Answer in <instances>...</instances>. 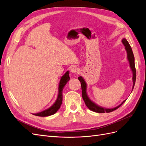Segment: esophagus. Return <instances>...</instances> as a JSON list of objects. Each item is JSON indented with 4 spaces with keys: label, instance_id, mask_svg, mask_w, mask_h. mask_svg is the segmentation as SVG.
<instances>
[{
    "label": "esophagus",
    "instance_id": "obj_1",
    "mask_svg": "<svg viewBox=\"0 0 146 146\" xmlns=\"http://www.w3.org/2000/svg\"><path fill=\"white\" fill-rule=\"evenodd\" d=\"M78 70L77 68L76 67H74L72 68L71 69H70V72L72 73V74H75V73H78Z\"/></svg>",
    "mask_w": 146,
    "mask_h": 146
}]
</instances>
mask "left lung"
<instances>
[{
	"label": "left lung",
	"instance_id": "left-lung-1",
	"mask_svg": "<svg viewBox=\"0 0 146 146\" xmlns=\"http://www.w3.org/2000/svg\"><path fill=\"white\" fill-rule=\"evenodd\" d=\"M122 42L123 43V44L125 46V48L127 51V58L128 60L129 61V63H130V67L132 70V72H133V88H132V90H133V88L136 82V69H135V57L133 54V51H132L131 48L129 44V43L127 41V39L123 38ZM79 81L81 83V86H82V98L83 99L85 102V103L86 105V107L89 108L90 110L92 111H94L96 113H110L112 112L114 110H116L118 108H119L125 102L126 100H123L122 102L118 105L117 107L113 108H105L101 107L100 106L96 105L95 103H94L93 102H92L90 98H88V96L86 93V83L85 81L84 80V79L82 78V77H79L78 78Z\"/></svg>",
	"mask_w": 146,
	"mask_h": 146
}]
</instances>
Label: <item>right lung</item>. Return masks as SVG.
<instances>
[{
  "label": "right lung",
  "mask_w": 146,
  "mask_h": 146,
  "mask_svg": "<svg viewBox=\"0 0 146 146\" xmlns=\"http://www.w3.org/2000/svg\"><path fill=\"white\" fill-rule=\"evenodd\" d=\"M69 72L67 71L64 76L61 77V80L59 83V87H58V94L57 99L55 103L53 104L50 107L44 110V111L39 112L36 114H33L34 115L37 116H41V117H45V116H48L54 114L60 108V106L62 104L63 100V90L66 84L68 82V81L70 80V77L69 76Z\"/></svg>",
  "instance_id": "obj_1"
}]
</instances>
